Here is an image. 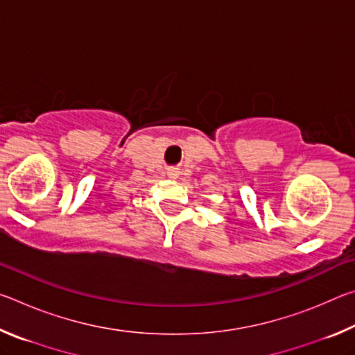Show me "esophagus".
<instances>
[{
    "mask_svg": "<svg viewBox=\"0 0 355 355\" xmlns=\"http://www.w3.org/2000/svg\"><path fill=\"white\" fill-rule=\"evenodd\" d=\"M167 175H169L171 178H177L178 177V172L175 169H169V172H167Z\"/></svg>",
    "mask_w": 355,
    "mask_h": 355,
    "instance_id": "obj_1",
    "label": "esophagus"
}]
</instances>
